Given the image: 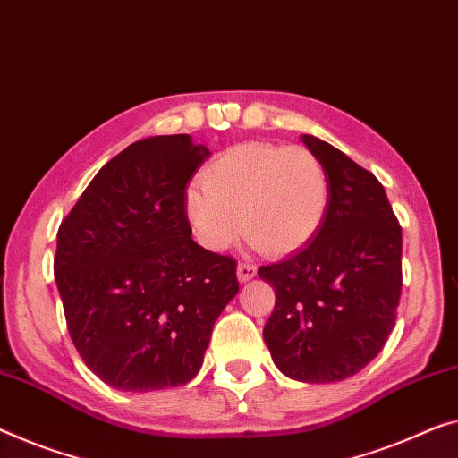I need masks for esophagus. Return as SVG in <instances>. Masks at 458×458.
I'll list each match as a JSON object with an SVG mask.
<instances>
[{
	"mask_svg": "<svg viewBox=\"0 0 458 458\" xmlns=\"http://www.w3.org/2000/svg\"><path fill=\"white\" fill-rule=\"evenodd\" d=\"M236 276H238V282L247 284V282H250L252 277L257 276V267H252V265H249V263H238Z\"/></svg>",
	"mask_w": 458,
	"mask_h": 458,
	"instance_id": "34e87169",
	"label": "esophagus"
}]
</instances>
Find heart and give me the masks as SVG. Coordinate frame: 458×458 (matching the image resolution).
<instances>
[{
    "instance_id": "b5f03b06",
    "label": "heart",
    "mask_w": 458,
    "mask_h": 458,
    "mask_svg": "<svg viewBox=\"0 0 458 458\" xmlns=\"http://www.w3.org/2000/svg\"><path fill=\"white\" fill-rule=\"evenodd\" d=\"M189 187L182 211L203 249L222 252L242 234L252 249L284 257L317 236L329 209V176L300 146L247 141L224 149Z\"/></svg>"
}]
</instances>
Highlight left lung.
Returning <instances> with one entry per match:
<instances>
[{"label": "left lung", "mask_w": 458, "mask_h": 458, "mask_svg": "<svg viewBox=\"0 0 458 458\" xmlns=\"http://www.w3.org/2000/svg\"><path fill=\"white\" fill-rule=\"evenodd\" d=\"M300 140L329 176V209L304 249L259 269L276 290L263 339L288 378L337 382L370 364L391 335L401 226L377 176L315 135Z\"/></svg>", "instance_id": "8db88e82"}]
</instances>
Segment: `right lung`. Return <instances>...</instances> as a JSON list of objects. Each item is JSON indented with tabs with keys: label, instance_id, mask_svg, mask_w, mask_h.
Returning a JSON list of instances; mask_svg holds the SVG:
<instances>
[{
	"label": "right lung",
	"instance_id": "obj_1",
	"mask_svg": "<svg viewBox=\"0 0 458 458\" xmlns=\"http://www.w3.org/2000/svg\"><path fill=\"white\" fill-rule=\"evenodd\" d=\"M208 156L187 133L135 141L59 226L53 269L67 329L86 366L119 391L193 380L238 294L236 261L199 247L182 211Z\"/></svg>",
	"mask_w": 458,
	"mask_h": 458
}]
</instances>
